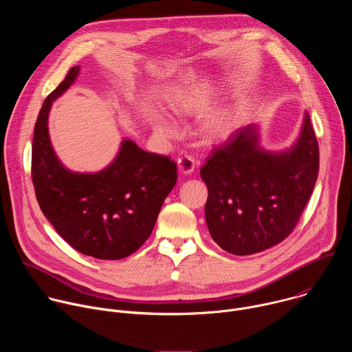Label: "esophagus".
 <instances>
[{
    "instance_id": "esophagus-1",
    "label": "esophagus",
    "mask_w": 352,
    "mask_h": 352,
    "mask_svg": "<svg viewBox=\"0 0 352 352\" xmlns=\"http://www.w3.org/2000/svg\"><path fill=\"white\" fill-rule=\"evenodd\" d=\"M178 167L182 174H192V171L195 170V159L190 155L185 153L178 159Z\"/></svg>"
}]
</instances>
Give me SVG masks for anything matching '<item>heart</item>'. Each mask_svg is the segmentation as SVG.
Instances as JSON below:
<instances>
[{
    "instance_id": "heart-1",
    "label": "heart",
    "mask_w": 352,
    "mask_h": 352,
    "mask_svg": "<svg viewBox=\"0 0 352 352\" xmlns=\"http://www.w3.org/2000/svg\"><path fill=\"white\" fill-rule=\"evenodd\" d=\"M186 107V106H185ZM235 114L234 113H221L216 116L208 125V132L214 138H223L231 132L235 126ZM157 129L167 136H173L177 133V125L167 117H160L157 121Z\"/></svg>"
}]
</instances>
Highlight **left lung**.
<instances>
[{
	"instance_id": "obj_1",
	"label": "left lung",
	"mask_w": 352,
	"mask_h": 352,
	"mask_svg": "<svg viewBox=\"0 0 352 352\" xmlns=\"http://www.w3.org/2000/svg\"><path fill=\"white\" fill-rule=\"evenodd\" d=\"M319 173V146L305 113L292 148L269 153L255 125L213 147L200 177L209 196L205 216L214 242L228 254L252 255L285 239L299 221Z\"/></svg>"
}]
</instances>
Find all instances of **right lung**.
<instances>
[{
  "label": "right lung",
  "mask_w": 352,
  "mask_h": 352,
  "mask_svg": "<svg viewBox=\"0 0 352 352\" xmlns=\"http://www.w3.org/2000/svg\"><path fill=\"white\" fill-rule=\"evenodd\" d=\"M78 74L79 67L71 68L41 106L32 144V181L43 214L74 249L96 259L118 261L136 252L152 234L177 182V164L126 139L103 171L67 170L50 142L47 120L54 100Z\"/></svg>",
  "instance_id": "add662e5"
}]
</instances>
